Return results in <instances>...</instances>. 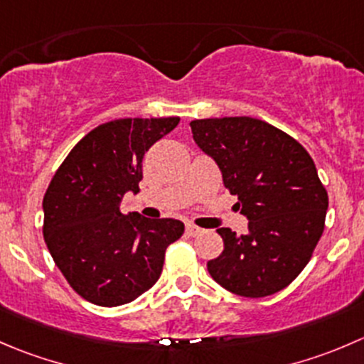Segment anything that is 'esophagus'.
Here are the masks:
<instances>
[{
	"label": "esophagus",
	"instance_id": "obj_1",
	"mask_svg": "<svg viewBox=\"0 0 364 364\" xmlns=\"http://www.w3.org/2000/svg\"><path fill=\"white\" fill-rule=\"evenodd\" d=\"M203 232V229L197 228L196 224H186V235L188 236H199Z\"/></svg>",
	"mask_w": 364,
	"mask_h": 364
}]
</instances>
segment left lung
I'll list each match as a JSON object with an SVG mask.
<instances>
[{
    "instance_id": "left-lung-1",
    "label": "left lung",
    "mask_w": 364,
    "mask_h": 364,
    "mask_svg": "<svg viewBox=\"0 0 364 364\" xmlns=\"http://www.w3.org/2000/svg\"><path fill=\"white\" fill-rule=\"evenodd\" d=\"M190 128L249 218L247 235L217 229L224 250L208 261L210 276L240 297L277 294L304 270L326 228L329 197L313 158L259 119H197Z\"/></svg>"
}]
</instances>
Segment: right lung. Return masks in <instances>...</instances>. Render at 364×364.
Returning a JSON list of instances; mask_svg holds the SVG:
<instances>
[{"label":"right lung","instance_id":"1","mask_svg":"<svg viewBox=\"0 0 364 364\" xmlns=\"http://www.w3.org/2000/svg\"><path fill=\"white\" fill-rule=\"evenodd\" d=\"M179 117L117 119L87 133L70 149L46 190V245L67 283L103 308L128 304L149 290L165 250L181 238L174 218L121 213L126 192H139L142 160Z\"/></svg>","mask_w":364,"mask_h":364}]
</instances>
